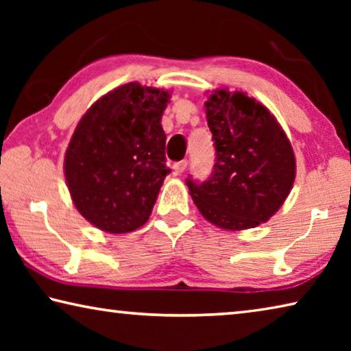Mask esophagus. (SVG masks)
<instances>
[{
  "label": "esophagus",
  "instance_id": "1",
  "mask_svg": "<svg viewBox=\"0 0 351 351\" xmlns=\"http://www.w3.org/2000/svg\"><path fill=\"white\" fill-rule=\"evenodd\" d=\"M186 167H187V161L175 162V164H173V171H175V175H180V173H182L184 169H186Z\"/></svg>",
  "mask_w": 351,
  "mask_h": 351
}]
</instances>
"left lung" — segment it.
Segmentation results:
<instances>
[{
	"label": "left lung",
	"mask_w": 351,
	"mask_h": 351,
	"mask_svg": "<svg viewBox=\"0 0 351 351\" xmlns=\"http://www.w3.org/2000/svg\"><path fill=\"white\" fill-rule=\"evenodd\" d=\"M215 164L206 181L186 180L193 203L218 228L241 230L268 221L287 199L295 159L268 108L240 91L218 90L206 102Z\"/></svg>",
	"instance_id": "obj_1"
}]
</instances>
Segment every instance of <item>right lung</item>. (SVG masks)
<instances>
[{
  "label": "right lung",
  "instance_id": "add662e5",
  "mask_svg": "<svg viewBox=\"0 0 351 351\" xmlns=\"http://www.w3.org/2000/svg\"><path fill=\"white\" fill-rule=\"evenodd\" d=\"M169 93L132 82L99 99L85 112L64 154L74 204L88 221L111 234L141 228L165 176L161 127Z\"/></svg>",
  "mask_w": 351,
  "mask_h": 351
}]
</instances>
